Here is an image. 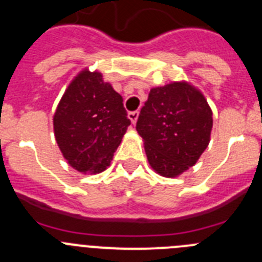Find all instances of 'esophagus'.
<instances>
[{
  "instance_id": "esophagus-1",
  "label": "esophagus",
  "mask_w": 262,
  "mask_h": 262,
  "mask_svg": "<svg viewBox=\"0 0 262 262\" xmlns=\"http://www.w3.org/2000/svg\"><path fill=\"white\" fill-rule=\"evenodd\" d=\"M128 118H129V121H131L134 124H135L136 121H138V118H139V112H138V110H135V112H129L128 113Z\"/></svg>"
}]
</instances>
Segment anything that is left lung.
<instances>
[{
	"label": "left lung",
	"mask_w": 262,
	"mask_h": 262,
	"mask_svg": "<svg viewBox=\"0 0 262 262\" xmlns=\"http://www.w3.org/2000/svg\"><path fill=\"white\" fill-rule=\"evenodd\" d=\"M212 115L203 93L187 81L152 88L136 122L152 169L175 178L193 166L210 141Z\"/></svg>",
	"instance_id": "left-lung-1"
}]
</instances>
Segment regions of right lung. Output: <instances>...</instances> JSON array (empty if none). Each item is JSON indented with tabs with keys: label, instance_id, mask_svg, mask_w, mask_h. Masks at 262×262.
I'll list each match as a JSON object with an SVG mask.
<instances>
[{
	"label": "right lung",
	"instance_id": "add662e5",
	"mask_svg": "<svg viewBox=\"0 0 262 262\" xmlns=\"http://www.w3.org/2000/svg\"><path fill=\"white\" fill-rule=\"evenodd\" d=\"M131 121L123 98L101 73L78 74L57 106L53 126L62 155L80 172H101L110 165Z\"/></svg>",
	"mask_w": 262,
	"mask_h": 262
}]
</instances>
